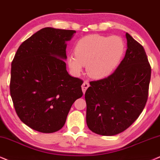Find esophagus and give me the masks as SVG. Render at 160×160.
I'll use <instances>...</instances> for the list:
<instances>
[{
  "mask_svg": "<svg viewBox=\"0 0 160 160\" xmlns=\"http://www.w3.org/2000/svg\"><path fill=\"white\" fill-rule=\"evenodd\" d=\"M89 86H90V84H89V83H88V82H84V83L82 84V92H83V93H84V92H85L86 90L88 89V87H89Z\"/></svg>",
  "mask_w": 160,
  "mask_h": 160,
  "instance_id": "1",
  "label": "esophagus"
}]
</instances>
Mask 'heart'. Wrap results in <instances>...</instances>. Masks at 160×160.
<instances>
[{
  "instance_id": "obj_1",
  "label": "heart",
  "mask_w": 160,
  "mask_h": 160,
  "mask_svg": "<svg viewBox=\"0 0 160 160\" xmlns=\"http://www.w3.org/2000/svg\"><path fill=\"white\" fill-rule=\"evenodd\" d=\"M75 54L67 56V63L74 76H79L86 64L88 76L102 79L113 72L121 62L125 44L117 35L104 36L97 34L86 35L76 42Z\"/></svg>"
}]
</instances>
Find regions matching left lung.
<instances>
[{"instance_id":"left-lung-1","label":"left lung","mask_w":160,"mask_h":160,"mask_svg":"<svg viewBox=\"0 0 160 160\" xmlns=\"http://www.w3.org/2000/svg\"><path fill=\"white\" fill-rule=\"evenodd\" d=\"M127 50L108 78L90 82L85 92L86 122L93 133L114 136L129 128L145 108L151 69L143 47L126 32Z\"/></svg>"}]
</instances>
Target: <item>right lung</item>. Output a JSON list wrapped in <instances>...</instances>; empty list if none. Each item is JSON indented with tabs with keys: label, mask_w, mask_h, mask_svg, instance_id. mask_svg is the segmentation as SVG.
<instances>
[{
	"label": "right lung",
	"mask_w": 160,
	"mask_h": 160,
	"mask_svg": "<svg viewBox=\"0 0 160 160\" xmlns=\"http://www.w3.org/2000/svg\"><path fill=\"white\" fill-rule=\"evenodd\" d=\"M75 30L45 27L23 41L12 62L10 94L25 125L41 133L62 128L83 95L82 80L67 71V41Z\"/></svg>",
	"instance_id": "obj_1"
}]
</instances>
